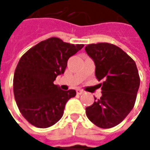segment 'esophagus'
Wrapping results in <instances>:
<instances>
[{"label": "esophagus", "instance_id": "34e87169", "mask_svg": "<svg viewBox=\"0 0 150 150\" xmlns=\"http://www.w3.org/2000/svg\"><path fill=\"white\" fill-rule=\"evenodd\" d=\"M76 92H77V93H78V94H79V95H81V94H83V93H84L83 90L80 89V88H78V89L76 90Z\"/></svg>", "mask_w": 150, "mask_h": 150}]
</instances>
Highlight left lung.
<instances>
[{
  "label": "left lung",
  "mask_w": 150,
  "mask_h": 150,
  "mask_svg": "<svg viewBox=\"0 0 150 150\" xmlns=\"http://www.w3.org/2000/svg\"><path fill=\"white\" fill-rule=\"evenodd\" d=\"M87 54L95 64V76L104 79L102 96L86 108V114L99 128L120 124L134 106L140 79L134 61L118 47L107 42L89 44Z\"/></svg>",
  "instance_id": "1"
}]
</instances>
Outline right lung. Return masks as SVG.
Returning <instances> with one entry per match:
<instances>
[{
	"label": "right lung",
	"instance_id": "right-lung-1",
	"mask_svg": "<svg viewBox=\"0 0 150 150\" xmlns=\"http://www.w3.org/2000/svg\"><path fill=\"white\" fill-rule=\"evenodd\" d=\"M83 47L51 38L21 57L15 71L13 91L20 112L30 124L45 129L62 117L67 102L76 96V91L62 90L53 82L64 73L69 57Z\"/></svg>",
	"mask_w": 150,
	"mask_h": 150
}]
</instances>
